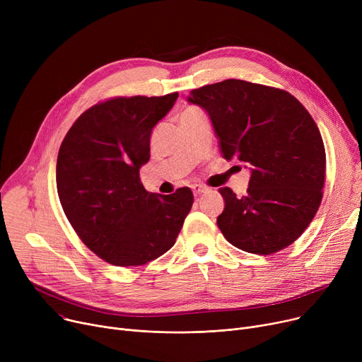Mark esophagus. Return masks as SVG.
Returning <instances> with one entry per match:
<instances>
[{
    "label": "esophagus",
    "mask_w": 362,
    "mask_h": 362,
    "mask_svg": "<svg viewBox=\"0 0 362 362\" xmlns=\"http://www.w3.org/2000/svg\"><path fill=\"white\" fill-rule=\"evenodd\" d=\"M206 191V189L204 187V186H201V185H195V186H192V192H194V195L195 197H199L201 194H204Z\"/></svg>",
    "instance_id": "obj_1"
}]
</instances>
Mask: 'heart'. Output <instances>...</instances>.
<instances>
[{"label":"heart","mask_w":362,"mask_h":362,"mask_svg":"<svg viewBox=\"0 0 362 362\" xmlns=\"http://www.w3.org/2000/svg\"><path fill=\"white\" fill-rule=\"evenodd\" d=\"M199 111L198 110H195V108H187L183 114H182V116H194V114H198Z\"/></svg>","instance_id":"heart-1"}]
</instances>
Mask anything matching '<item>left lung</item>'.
Masks as SVG:
<instances>
[{
  "mask_svg": "<svg viewBox=\"0 0 362 362\" xmlns=\"http://www.w3.org/2000/svg\"><path fill=\"white\" fill-rule=\"evenodd\" d=\"M187 101L208 112L223 157L251 168L245 197L220 187L223 236L258 255L292 245L318 211L326 179L325 144L311 114L286 90L239 79L192 89Z\"/></svg>",
  "mask_w": 362,
  "mask_h": 362,
  "instance_id": "left-lung-1",
  "label": "left lung"
}]
</instances>
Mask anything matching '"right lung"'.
I'll return each instance as SVG.
<instances>
[{
	"mask_svg": "<svg viewBox=\"0 0 362 362\" xmlns=\"http://www.w3.org/2000/svg\"><path fill=\"white\" fill-rule=\"evenodd\" d=\"M179 97H116L81 114L62 142L57 192L74 232L101 259L136 267L175 245L194 204L189 187L149 194L139 168L152 127Z\"/></svg>",
	"mask_w": 362,
	"mask_h": 362,
	"instance_id": "1",
	"label": "right lung"
}]
</instances>
